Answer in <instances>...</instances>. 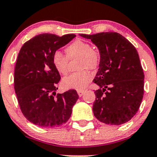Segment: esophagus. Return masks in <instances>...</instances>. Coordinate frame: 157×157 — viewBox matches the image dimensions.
Wrapping results in <instances>:
<instances>
[{"instance_id": "34e87169", "label": "esophagus", "mask_w": 157, "mask_h": 157, "mask_svg": "<svg viewBox=\"0 0 157 157\" xmlns=\"http://www.w3.org/2000/svg\"><path fill=\"white\" fill-rule=\"evenodd\" d=\"M85 92V91L83 90H80V91H77V94H78L79 97H82L83 95V94Z\"/></svg>"}]
</instances>
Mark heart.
Returning a JSON list of instances; mask_svg holds the SVG:
<instances>
[{"label": "heart", "instance_id": "heart-1", "mask_svg": "<svg viewBox=\"0 0 157 157\" xmlns=\"http://www.w3.org/2000/svg\"><path fill=\"white\" fill-rule=\"evenodd\" d=\"M66 56L60 51H55L52 55V64L60 75L68 72V60L78 58L77 69L80 71L69 75L63 78L62 85L65 89L83 90L92 80V75L87 69L94 70L100 63V53L91 45L85 41L78 40L68 45L65 48Z\"/></svg>", "mask_w": 157, "mask_h": 157}]
</instances>
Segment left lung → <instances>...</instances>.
Here are the masks:
<instances>
[{
    "mask_svg": "<svg viewBox=\"0 0 157 157\" xmlns=\"http://www.w3.org/2000/svg\"><path fill=\"white\" fill-rule=\"evenodd\" d=\"M81 37L98 48L100 63L93 82L95 91L94 115L107 125L125 123L136 114L144 94V72L136 48L117 32H108Z\"/></svg>",
    "mask_w": 157,
    "mask_h": 157,
    "instance_id": "1",
    "label": "left lung"
}]
</instances>
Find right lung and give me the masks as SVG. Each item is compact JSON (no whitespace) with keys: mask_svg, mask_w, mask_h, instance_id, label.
I'll use <instances>...</instances> for the list:
<instances>
[{"mask_svg":"<svg viewBox=\"0 0 157 157\" xmlns=\"http://www.w3.org/2000/svg\"><path fill=\"white\" fill-rule=\"evenodd\" d=\"M76 35L59 37L40 34L25 43L15 68L14 84L20 108L29 122L42 128H55L70 118L78 94L75 90L63 94L55 91L60 74L52 64V55Z\"/></svg>","mask_w":157,"mask_h":157,"instance_id":"right-lung-1","label":"right lung"}]
</instances>
